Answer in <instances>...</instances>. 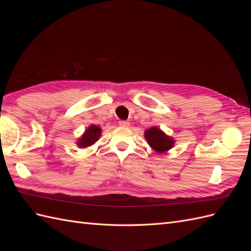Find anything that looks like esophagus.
Wrapping results in <instances>:
<instances>
[{"instance_id":"obj_1","label":"esophagus","mask_w":251,"mask_h":251,"mask_svg":"<svg viewBox=\"0 0 251 251\" xmlns=\"http://www.w3.org/2000/svg\"><path fill=\"white\" fill-rule=\"evenodd\" d=\"M119 125L121 126H130V121H126V120H121V121H119Z\"/></svg>"}]
</instances>
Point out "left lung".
I'll return each instance as SVG.
<instances>
[{"label": "left lung", "mask_w": 251, "mask_h": 251, "mask_svg": "<svg viewBox=\"0 0 251 251\" xmlns=\"http://www.w3.org/2000/svg\"><path fill=\"white\" fill-rule=\"evenodd\" d=\"M144 138H146L149 146L159 154L165 153L175 146V139L172 138L171 136L166 135L157 126H151L146 130Z\"/></svg>", "instance_id": "8db88e82"}]
</instances>
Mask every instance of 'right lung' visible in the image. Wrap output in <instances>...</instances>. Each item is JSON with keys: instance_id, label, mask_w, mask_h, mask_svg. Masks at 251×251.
Returning <instances> with one entry per match:
<instances>
[{"instance_id": "obj_1", "label": "right lung", "mask_w": 251, "mask_h": 251, "mask_svg": "<svg viewBox=\"0 0 251 251\" xmlns=\"http://www.w3.org/2000/svg\"><path fill=\"white\" fill-rule=\"evenodd\" d=\"M101 128L96 126V125H91L87 127V130L83 132V134L75 142L77 144L79 149H87L93 144L100 138L101 136Z\"/></svg>"}]
</instances>
